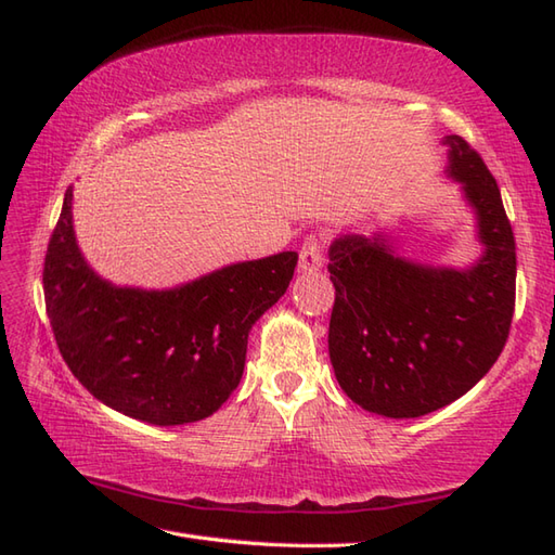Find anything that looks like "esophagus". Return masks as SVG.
Wrapping results in <instances>:
<instances>
[{
	"instance_id": "obj_1",
	"label": "esophagus",
	"mask_w": 555,
	"mask_h": 555,
	"mask_svg": "<svg viewBox=\"0 0 555 555\" xmlns=\"http://www.w3.org/2000/svg\"><path fill=\"white\" fill-rule=\"evenodd\" d=\"M324 262L322 255V243L314 238V235H308L300 247V257H298V269L300 271H317Z\"/></svg>"
}]
</instances>
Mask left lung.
<instances>
[{"label":"left lung","mask_w":555,"mask_h":555,"mask_svg":"<svg viewBox=\"0 0 555 555\" xmlns=\"http://www.w3.org/2000/svg\"><path fill=\"white\" fill-rule=\"evenodd\" d=\"M446 173L463 188L485 253L465 269L400 257L376 231L328 247L336 300L328 358L346 396L376 415L422 417L465 396L508 340L515 310V238L487 164L446 135Z\"/></svg>","instance_id":"1"}]
</instances>
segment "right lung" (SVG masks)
Segmentation results:
<instances>
[{"mask_svg": "<svg viewBox=\"0 0 555 555\" xmlns=\"http://www.w3.org/2000/svg\"><path fill=\"white\" fill-rule=\"evenodd\" d=\"M74 188L44 257V305L68 370L124 415L173 427L205 420L241 384L247 334L284 296L298 253L235 262L176 288L114 286L82 257Z\"/></svg>", "mask_w": 555, "mask_h": 555, "instance_id": "add662e5", "label": "right lung"}]
</instances>
